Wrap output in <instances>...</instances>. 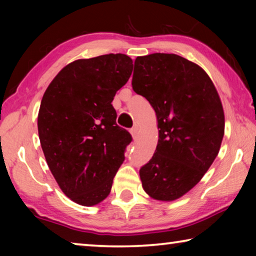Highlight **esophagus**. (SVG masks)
Masks as SVG:
<instances>
[{
    "label": "esophagus",
    "instance_id": "esophagus-1",
    "mask_svg": "<svg viewBox=\"0 0 256 256\" xmlns=\"http://www.w3.org/2000/svg\"><path fill=\"white\" fill-rule=\"evenodd\" d=\"M138 131V125H134V126H133L131 130H130V133H131V136H133V138H136Z\"/></svg>",
    "mask_w": 256,
    "mask_h": 256
}]
</instances>
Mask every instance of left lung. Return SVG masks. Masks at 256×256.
I'll return each instance as SVG.
<instances>
[{
	"label": "left lung",
	"mask_w": 256,
	"mask_h": 256,
	"mask_svg": "<svg viewBox=\"0 0 256 256\" xmlns=\"http://www.w3.org/2000/svg\"><path fill=\"white\" fill-rule=\"evenodd\" d=\"M132 86L152 106L159 128L152 158L140 170L142 188L154 200H177L218 156L224 133L218 92L201 66L164 53L136 58Z\"/></svg>",
	"instance_id": "8db88e82"
}]
</instances>
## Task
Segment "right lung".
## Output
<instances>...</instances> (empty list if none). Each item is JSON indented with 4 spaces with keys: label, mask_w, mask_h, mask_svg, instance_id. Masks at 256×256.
Segmentation results:
<instances>
[{
    "label": "right lung",
    "mask_w": 256,
    "mask_h": 256,
    "mask_svg": "<svg viewBox=\"0 0 256 256\" xmlns=\"http://www.w3.org/2000/svg\"><path fill=\"white\" fill-rule=\"evenodd\" d=\"M132 70L125 54L76 60L42 96L37 122L42 152L60 188L80 206H96L108 196L132 141L116 124L112 105Z\"/></svg>",
    "instance_id": "add662e5"
}]
</instances>
